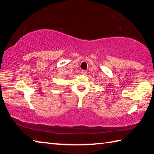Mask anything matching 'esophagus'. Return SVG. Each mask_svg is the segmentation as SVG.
Segmentation results:
<instances>
[{"label": "esophagus", "mask_w": 154, "mask_h": 154, "mask_svg": "<svg viewBox=\"0 0 154 154\" xmlns=\"http://www.w3.org/2000/svg\"><path fill=\"white\" fill-rule=\"evenodd\" d=\"M81 73H82V75H87V71H84V70H83V71H81Z\"/></svg>", "instance_id": "34e87169"}]
</instances>
